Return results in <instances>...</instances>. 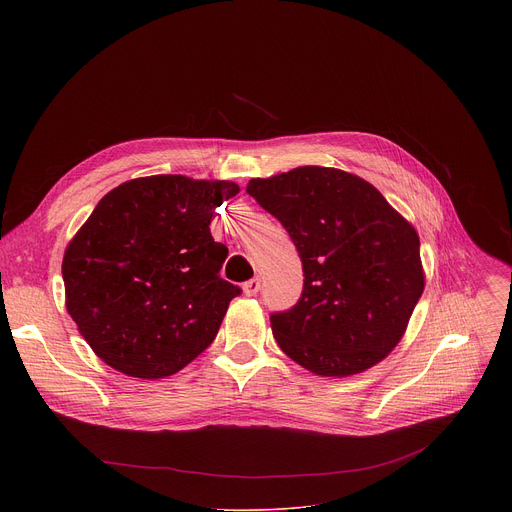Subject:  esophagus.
<instances>
[{
  "mask_svg": "<svg viewBox=\"0 0 512 512\" xmlns=\"http://www.w3.org/2000/svg\"><path fill=\"white\" fill-rule=\"evenodd\" d=\"M261 289V279L259 277H253V279H249V281H245L243 283V294L245 296H257V291Z\"/></svg>",
  "mask_w": 512,
  "mask_h": 512,
  "instance_id": "34e87169",
  "label": "esophagus"
}]
</instances>
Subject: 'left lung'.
I'll use <instances>...</instances> for the list:
<instances>
[{"label": "left lung", "instance_id": "left-lung-1", "mask_svg": "<svg viewBox=\"0 0 512 512\" xmlns=\"http://www.w3.org/2000/svg\"><path fill=\"white\" fill-rule=\"evenodd\" d=\"M247 192L285 227L304 267L300 302L271 316L279 348L336 379L387 358L425 287L415 227L373 184L338 168L253 178Z\"/></svg>", "mask_w": 512, "mask_h": 512}]
</instances>
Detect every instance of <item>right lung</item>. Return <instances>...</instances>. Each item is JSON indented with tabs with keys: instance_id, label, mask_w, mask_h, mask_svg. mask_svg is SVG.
Listing matches in <instances>:
<instances>
[{
	"instance_id": "add662e5",
	"label": "right lung",
	"mask_w": 512,
	"mask_h": 512,
	"mask_svg": "<svg viewBox=\"0 0 512 512\" xmlns=\"http://www.w3.org/2000/svg\"><path fill=\"white\" fill-rule=\"evenodd\" d=\"M229 180L135 178L107 192L62 259L66 312L111 369L135 379L182 371L214 340L239 287L210 235Z\"/></svg>"
}]
</instances>
